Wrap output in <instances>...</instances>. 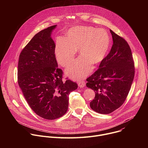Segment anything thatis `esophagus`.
<instances>
[{"mask_svg":"<svg viewBox=\"0 0 148 148\" xmlns=\"http://www.w3.org/2000/svg\"><path fill=\"white\" fill-rule=\"evenodd\" d=\"M78 85L79 87H84L86 85V82L84 81H79L78 82Z\"/></svg>","mask_w":148,"mask_h":148,"instance_id":"34e87169","label":"esophagus"}]
</instances>
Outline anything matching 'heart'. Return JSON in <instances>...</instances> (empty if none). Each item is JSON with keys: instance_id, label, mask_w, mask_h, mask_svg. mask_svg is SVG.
<instances>
[{"instance_id": "heart-1", "label": "heart", "mask_w": 148, "mask_h": 148, "mask_svg": "<svg viewBox=\"0 0 148 148\" xmlns=\"http://www.w3.org/2000/svg\"><path fill=\"white\" fill-rule=\"evenodd\" d=\"M110 46V36L105 29L75 26L67 32L64 38L57 39L55 51L58 62L66 67L74 61L78 49L81 57L66 71L71 78L79 79L91 72L92 64H97L104 58Z\"/></svg>"}]
</instances>
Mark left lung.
I'll use <instances>...</instances> for the list:
<instances>
[{"label": "left lung", "instance_id": "8db88e82", "mask_svg": "<svg viewBox=\"0 0 148 148\" xmlns=\"http://www.w3.org/2000/svg\"><path fill=\"white\" fill-rule=\"evenodd\" d=\"M113 45L101 62L99 69L87 79L86 86L95 91L90 107L94 111L108 114L125 101L135 75L131 48L124 38L110 30Z\"/></svg>", "mask_w": 148, "mask_h": 148}]
</instances>
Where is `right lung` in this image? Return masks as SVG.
I'll return each mask as SVG.
<instances>
[{
	"instance_id": "1",
	"label": "right lung",
	"mask_w": 148,
	"mask_h": 148,
	"mask_svg": "<svg viewBox=\"0 0 148 148\" xmlns=\"http://www.w3.org/2000/svg\"><path fill=\"white\" fill-rule=\"evenodd\" d=\"M57 25L37 33L20 53L17 81L31 109L38 116L53 120L68 110L69 95L78 88L70 79L62 81L58 68L56 45L51 37Z\"/></svg>"
}]
</instances>
